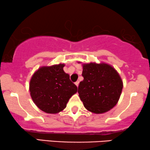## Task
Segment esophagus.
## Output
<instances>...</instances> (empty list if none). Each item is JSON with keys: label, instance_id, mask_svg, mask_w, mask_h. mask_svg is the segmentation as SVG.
I'll list each match as a JSON object with an SVG mask.
<instances>
[{"label": "esophagus", "instance_id": "obj_1", "mask_svg": "<svg viewBox=\"0 0 150 150\" xmlns=\"http://www.w3.org/2000/svg\"><path fill=\"white\" fill-rule=\"evenodd\" d=\"M75 85H76L77 86H78V85H79V81H77L75 83Z\"/></svg>", "mask_w": 150, "mask_h": 150}]
</instances>
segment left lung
Returning a JSON list of instances; mask_svg holds the SVG:
<instances>
[{
  "label": "left lung",
  "instance_id": "left-lung-1",
  "mask_svg": "<svg viewBox=\"0 0 150 150\" xmlns=\"http://www.w3.org/2000/svg\"><path fill=\"white\" fill-rule=\"evenodd\" d=\"M83 81L78 93L91 112L103 113L116 105L122 93V79L114 68L105 63L82 64Z\"/></svg>",
  "mask_w": 150,
  "mask_h": 150
}]
</instances>
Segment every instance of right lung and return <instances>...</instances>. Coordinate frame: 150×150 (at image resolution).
Here are the masks:
<instances>
[{
	"mask_svg": "<svg viewBox=\"0 0 150 150\" xmlns=\"http://www.w3.org/2000/svg\"><path fill=\"white\" fill-rule=\"evenodd\" d=\"M64 64L39 68L30 81V92L35 104L47 113H57L66 107L77 87L64 71Z\"/></svg>",
	"mask_w": 150,
	"mask_h": 150,
	"instance_id": "right-lung-1",
	"label": "right lung"
}]
</instances>
